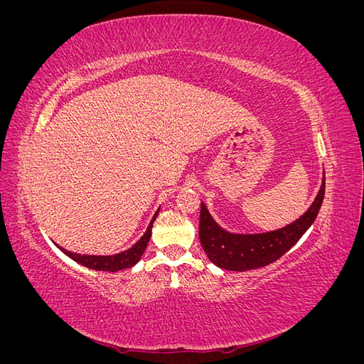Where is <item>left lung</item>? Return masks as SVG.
<instances>
[{
    "label": "left lung",
    "mask_w": 364,
    "mask_h": 364,
    "mask_svg": "<svg viewBox=\"0 0 364 364\" xmlns=\"http://www.w3.org/2000/svg\"><path fill=\"white\" fill-rule=\"evenodd\" d=\"M325 196V178L322 179L314 202L293 223L277 230L261 234L229 232L209 214L206 205H200L199 238L209 261L217 267L230 272H246L264 267L281 258L306 232L318 214Z\"/></svg>",
    "instance_id": "left-lung-1"
}]
</instances>
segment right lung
<instances>
[{
  "mask_svg": "<svg viewBox=\"0 0 364 364\" xmlns=\"http://www.w3.org/2000/svg\"><path fill=\"white\" fill-rule=\"evenodd\" d=\"M158 213H155L153 215L151 222L147 226V230L144 232L136 243L129 247L124 252H119L115 253V255H82V253H75V252H70L67 249H63L60 246H58L65 255L70 257L73 261L82 264V266L87 267V269H92V270H98V272H118V270H123V269H130L134 267L135 264L141 259L142 253H144L147 245H149V240L151 237V228H153V222H155Z\"/></svg>",
  "mask_w": 364,
  "mask_h": 364,
  "instance_id": "obj_1",
  "label": "right lung"
}]
</instances>
